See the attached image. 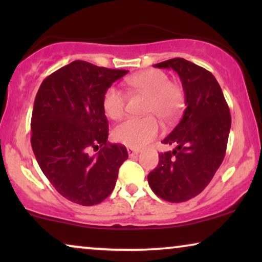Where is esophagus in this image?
<instances>
[{
  "instance_id": "34e87169",
  "label": "esophagus",
  "mask_w": 262,
  "mask_h": 262,
  "mask_svg": "<svg viewBox=\"0 0 262 262\" xmlns=\"http://www.w3.org/2000/svg\"><path fill=\"white\" fill-rule=\"evenodd\" d=\"M127 154H128V156H130V157L136 156V155H138V154H139V150L135 149V148H127Z\"/></svg>"
}]
</instances>
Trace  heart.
I'll return each mask as SVG.
<instances>
[{"instance_id": "1", "label": "heart", "mask_w": 262, "mask_h": 262, "mask_svg": "<svg viewBox=\"0 0 262 262\" xmlns=\"http://www.w3.org/2000/svg\"><path fill=\"white\" fill-rule=\"evenodd\" d=\"M132 91L149 96L146 113L155 114L162 121H171L184 106V92L171 83L169 76L161 70H146L132 75L126 80ZM127 96L120 88L112 85L103 94L102 107L111 119L119 120L126 111ZM160 134V124L155 117L128 118L118 125L113 137L118 143L139 149L148 145Z\"/></svg>"}]
</instances>
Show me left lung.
<instances>
[{
	"instance_id": "8db88e82",
	"label": "left lung",
	"mask_w": 262,
	"mask_h": 262,
	"mask_svg": "<svg viewBox=\"0 0 262 262\" xmlns=\"http://www.w3.org/2000/svg\"><path fill=\"white\" fill-rule=\"evenodd\" d=\"M154 67L173 69L185 93V111L162 143L174 150L159 154V166L148 175L150 188L160 198L182 203L198 195L223 162L231 126L230 111L212 74L184 58Z\"/></svg>"
}]
</instances>
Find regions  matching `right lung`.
Returning <instances> with one entry per match:
<instances>
[{
	"label": "right lung",
	"mask_w": 262,
	"mask_h": 262,
	"mask_svg": "<svg viewBox=\"0 0 262 262\" xmlns=\"http://www.w3.org/2000/svg\"><path fill=\"white\" fill-rule=\"evenodd\" d=\"M127 73L74 60L39 87L31 120L32 149L48 180L70 202L92 206L114 189L128 155L124 145L107 142L102 99Z\"/></svg>",
	"instance_id": "add662e5"
}]
</instances>
